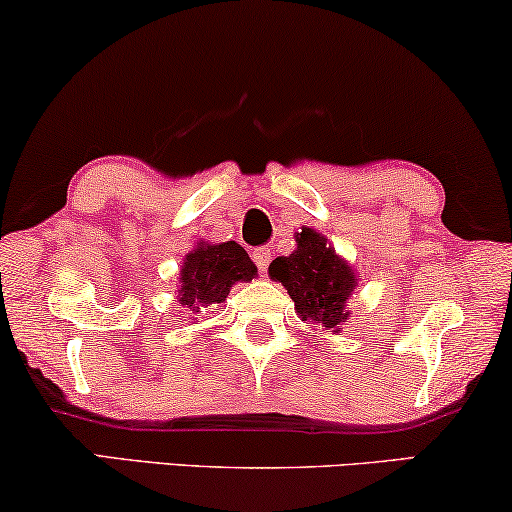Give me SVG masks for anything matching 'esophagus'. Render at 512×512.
<instances>
[{"instance_id": "1", "label": "esophagus", "mask_w": 512, "mask_h": 512, "mask_svg": "<svg viewBox=\"0 0 512 512\" xmlns=\"http://www.w3.org/2000/svg\"><path fill=\"white\" fill-rule=\"evenodd\" d=\"M270 256H272V251H270L268 247H258V249L251 251V258H254V263L258 265V270L268 268V265H270Z\"/></svg>"}]
</instances>
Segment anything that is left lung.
I'll list each match as a JSON object with an SVG mask.
<instances>
[{"label": "left lung", "mask_w": 512, "mask_h": 512, "mask_svg": "<svg viewBox=\"0 0 512 512\" xmlns=\"http://www.w3.org/2000/svg\"><path fill=\"white\" fill-rule=\"evenodd\" d=\"M296 244L293 254L270 263V279L289 291L300 319L312 321L326 333H338V326L349 317L347 300L356 286L352 265L335 254L314 228L296 233Z\"/></svg>", "instance_id": "8db88e82"}]
</instances>
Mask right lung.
Segmentation results:
<instances>
[{
	"label": "right lung",
	"instance_id": "obj_1",
	"mask_svg": "<svg viewBox=\"0 0 512 512\" xmlns=\"http://www.w3.org/2000/svg\"><path fill=\"white\" fill-rule=\"evenodd\" d=\"M256 265L237 242H200L186 254L179 272V303L188 312H202L228 298L235 282H251Z\"/></svg>",
	"mask_w": 512,
	"mask_h": 512
}]
</instances>
